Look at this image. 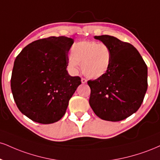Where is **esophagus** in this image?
<instances>
[{
	"label": "esophagus",
	"mask_w": 160,
	"mask_h": 160,
	"mask_svg": "<svg viewBox=\"0 0 160 160\" xmlns=\"http://www.w3.org/2000/svg\"><path fill=\"white\" fill-rule=\"evenodd\" d=\"M81 82H82V83H86V82H87V80H86L85 78H81Z\"/></svg>",
	"instance_id": "esophagus-1"
}]
</instances>
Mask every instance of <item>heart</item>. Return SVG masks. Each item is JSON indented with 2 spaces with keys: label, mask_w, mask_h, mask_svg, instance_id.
Returning a JSON list of instances; mask_svg holds the SVG:
<instances>
[{
  "label": "heart",
  "mask_w": 160,
  "mask_h": 160,
  "mask_svg": "<svg viewBox=\"0 0 160 160\" xmlns=\"http://www.w3.org/2000/svg\"><path fill=\"white\" fill-rule=\"evenodd\" d=\"M68 57V68L74 74L80 69L89 78H99L107 74L111 64V51L104 43L81 41L74 44Z\"/></svg>",
  "instance_id": "1"
}]
</instances>
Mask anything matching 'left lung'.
<instances>
[{"label":"left lung","mask_w":160,"mask_h":160,"mask_svg":"<svg viewBox=\"0 0 160 160\" xmlns=\"http://www.w3.org/2000/svg\"><path fill=\"white\" fill-rule=\"evenodd\" d=\"M108 45L111 64L107 74L88 80L89 104L100 118L119 122L135 113L148 88V67L136 48L108 35L95 36Z\"/></svg>","instance_id":"obj_1"}]
</instances>
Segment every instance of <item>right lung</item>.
Here are the masks:
<instances>
[{
    "label": "right lung",
    "mask_w": 160,
    "mask_h": 160,
    "mask_svg": "<svg viewBox=\"0 0 160 160\" xmlns=\"http://www.w3.org/2000/svg\"><path fill=\"white\" fill-rule=\"evenodd\" d=\"M74 39L51 36L27 45L15 59L11 89L17 107L33 122L48 124L65 115L69 100L81 84L66 70Z\"/></svg>",
    "instance_id": "1"
}]
</instances>
